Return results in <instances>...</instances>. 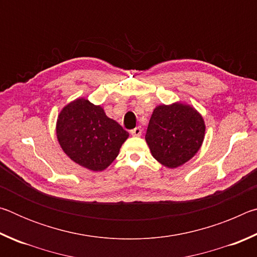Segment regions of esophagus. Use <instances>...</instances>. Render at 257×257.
I'll return each mask as SVG.
<instances>
[{
    "instance_id": "esophagus-1",
    "label": "esophagus",
    "mask_w": 257,
    "mask_h": 257,
    "mask_svg": "<svg viewBox=\"0 0 257 257\" xmlns=\"http://www.w3.org/2000/svg\"><path fill=\"white\" fill-rule=\"evenodd\" d=\"M130 134H132L133 136H135V137H139L142 135V128L141 127H136L135 129H133L132 132H130Z\"/></svg>"
}]
</instances>
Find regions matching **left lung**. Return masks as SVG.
<instances>
[{"mask_svg": "<svg viewBox=\"0 0 257 257\" xmlns=\"http://www.w3.org/2000/svg\"><path fill=\"white\" fill-rule=\"evenodd\" d=\"M205 136L203 116L182 103L154 108L145 135L153 158L167 168L185 164L201 149Z\"/></svg>", "mask_w": 257, "mask_h": 257, "instance_id": "8db88e82", "label": "left lung"}]
</instances>
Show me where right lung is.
I'll list each match as a JSON object with an SVG mask.
<instances>
[{
  "label": "right lung",
  "mask_w": 257,
  "mask_h": 257,
  "mask_svg": "<svg viewBox=\"0 0 257 257\" xmlns=\"http://www.w3.org/2000/svg\"><path fill=\"white\" fill-rule=\"evenodd\" d=\"M56 137L73 162L88 170L102 171L115 160L129 134L108 118L101 105L77 98L61 110Z\"/></svg>",
  "instance_id": "right-lung-1"
}]
</instances>
